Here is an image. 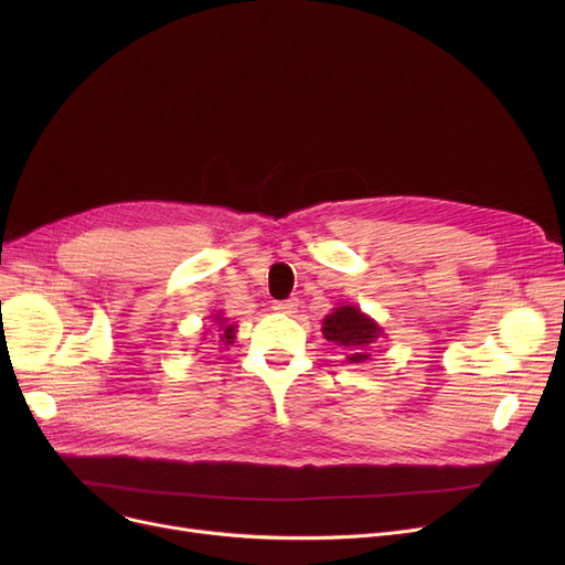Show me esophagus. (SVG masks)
I'll use <instances>...</instances> for the list:
<instances>
[{
  "label": "esophagus",
  "instance_id": "34e87169",
  "mask_svg": "<svg viewBox=\"0 0 565 565\" xmlns=\"http://www.w3.org/2000/svg\"><path fill=\"white\" fill-rule=\"evenodd\" d=\"M271 308L280 315H291L294 310H297V301H276Z\"/></svg>",
  "mask_w": 565,
  "mask_h": 565
}]
</instances>
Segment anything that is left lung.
Returning <instances> with one entry per match:
<instances>
[{
	"instance_id": "1",
	"label": "left lung",
	"mask_w": 565,
	"mask_h": 565,
	"mask_svg": "<svg viewBox=\"0 0 565 565\" xmlns=\"http://www.w3.org/2000/svg\"><path fill=\"white\" fill-rule=\"evenodd\" d=\"M377 335H380V327L354 306L335 308V312H331L324 319V338L329 342L349 347L347 359L352 363H361L370 359L365 347L372 340H377Z\"/></svg>"
}]
</instances>
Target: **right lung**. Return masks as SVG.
Masks as SVG:
<instances>
[{"label":"right lung","mask_w":565,"mask_h":565,"mask_svg":"<svg viewBox=\"0 0 565 565\" xmlns=\"http://www.w3.org/2000/svg\"><path fill=\"white\" fill-rule=\"evenodd\" d=\"M216 321H218L221 329H223V338H227V340H230V338H232V331H234V327H232V324H230V327H225V321L221 319V315L216 317Z\"/></svg>","instance_id":"right-lung-1"}]
</instances>
